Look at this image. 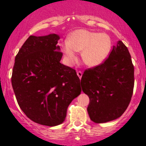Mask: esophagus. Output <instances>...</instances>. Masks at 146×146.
Listing matches in <instances>:
<instances>
[{
    "label": "esophagus",
    "instance_id": "1",
    "mask_svg": "<svg viewBox=\"0 0 146 146\" xmlns=\"http://www.w3.org/2000/svg\"><path fill=\"white\" fill-rule=\"evenodd\" d=\"M76 74H77V76H79V79H82V72H80V71H78L77 72H76Z\"/></svg>",
    "mask_w": 146,
    "mask_h": 146
}]
</instances>
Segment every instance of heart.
Here are the masks:
<instances>
[{"instance_id":"obj_1","label":"heart","mask_w":146,"mask_h":146,"mask_svg":"<svg viewBox=\"0 0 146 146\" xmlns=\"http://www.w3.org/2000/svg\"><path fill=\"white\" fill-rule=\"evenodd\" d=\"M62 51L70 63L76 59V52H82L84 62L90 67H96L105 61L112 47L111 37L105 33L87 30L74 31L61 44Z\"/></svg>"}]
</instances>
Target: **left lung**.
<instances>
[{
	"mask_svg": "<svg viewBox=\"0 0 146 146\" xmlns=\"http://www.w3.org/2000/svg\"><path fill=\"white\" fill-rule=\"evenodd\" d=\"M81 85L89 98L87 111L92 121L102 123L121 116L134 86V67L123 42H117L104 62L85 70Z\"/></svg>",
	"mask_w": 146,
	"mask_h": 146,
	"instance_id": "8db88e82",
	"label": "left lung"
}]
</instances>
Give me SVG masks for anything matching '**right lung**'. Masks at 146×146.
Segmentation results:
<instances>
[{
    "label": "right lung",
    "instance_id": "obj_1",
    "mask_svg": "<svg viewBox=\"0 0 146 146\" xmlns=\"http://www.w3.org/2000/svg\"><path fill=\"white\" fill-rule=\"evenodd\" d=\"M59 40L56 34L30 35L15 57L11 77L21 110L47 126L64 122L69 105L82 91L76 71L60 63Z\"/></svg>",
    "mask_w": 146,
    "mask_h": 146
}]
</instances>
